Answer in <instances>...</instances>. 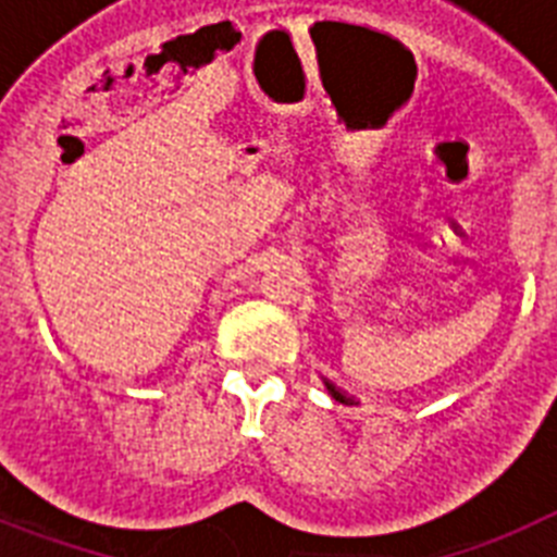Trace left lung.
<instances>
[{
    "label": "left lung",
    "mask_w": 557,
    "mask_h": 557,
    "mask_svg": "<svg viewBox=\"0 0 557 557\" xmlns=\"http://www.w3.org/2000/svg\"><path fill=\"white\" fill-rule=\"evenodd\" d=\"M325 387H329V394L334 396L336 401H343V405H350V399H348V396H345V394H339V391H336V387L331 385V382H325Z\"/></svg>",
    "instance_id": "8db88e82"
}]
</instances>
